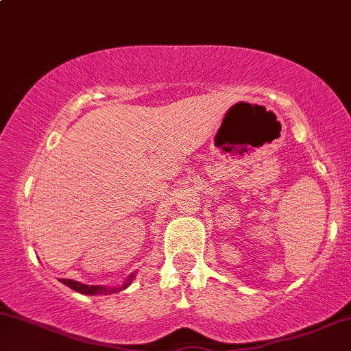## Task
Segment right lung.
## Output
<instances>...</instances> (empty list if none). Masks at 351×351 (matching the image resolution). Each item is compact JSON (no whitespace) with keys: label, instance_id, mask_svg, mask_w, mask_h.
I'll return each instance as SVG.
<instances>
[{"label":"right lung","instance_id":"obj_1","mask_svg":"<svg viewBox=\"0 0 351 351\" xmlns=\"http://www.w3.org/2000/svg\"><path fill=\"white\" fill-rule=\"evenodd\" d=\"M134 280V273L128 276V280H126L125 283L121 285V287H117V288H110V287H101V285H84V283H80V282H75V280H66V278H61L60 282L63 285H66L68 288H71V290L78 291V293L82 295H111V293H118V291L125 290V288H128L130 285L133 283Z\"/></svg>","mask_w":351,"mask_h":351}]
</instances>
